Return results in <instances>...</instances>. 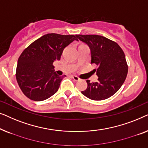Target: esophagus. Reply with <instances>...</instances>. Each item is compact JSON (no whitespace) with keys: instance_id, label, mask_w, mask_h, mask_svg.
<instances>
[{"instance_id":"34e87169","label":"esophagus","mask_w":148,"mask_h":148,"mask_svg":"<svg viewBox=\"0 0 148 148\" xmlns=\"http://www.w3.org/2000/svg\"><path fill=\"white\" fill-rule=\"evenodd\" d=\"M72 78H73L75 81H78L79 80H80V78H79V77L77 76H72Z\"/></svg>"}]
</instances>
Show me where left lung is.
Returning <instances> with one entry per match:
<instances>
[{
	"label": "left lung",
	"instance_id": "1",
	"mask_svg": "<svg viewBox=\"0 0 148 148\" xmlns=\"http://www.w3.org/2000/svg\"><path fill=\"white\" fill-rule=\"evenodd\" d=\"M90 49L91 64L98 66L96 82L87 80V88L82 94L94 101H102L117 92L125 80L128 66L125 56L115 41L98 35H76ZM96 71V70H95Z\"/></svg>",
	"mask_w": 148,
	"mask_h": 148
}]
</instances>
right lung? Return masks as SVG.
Wrapping results in <instances>:
<instances>
[{
  "label": "right lung",
  "mask_w": 148,
  "mask_h": 148,
  "mask_svg": "<svg viewBox=\"0 0 148 148\" xmlns=\"http://www.w3.org/2000/svg\"><path fill=\"white\" fill-rule=\"evenodd\" d=\"M76 35L48 33L30 44L18 59L16 78L21 90L35 101L48 99L58 90L64 76L54 71L55 60H60L64 49Z\"/></svg>",
  "instance_id": "1"
}]
</instances>
